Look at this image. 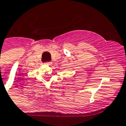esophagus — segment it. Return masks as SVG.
I'll list each match as a JSON object with an SVG mask.
<instances>
[{
	"label": "esophagus",
	"instance_id": "obj_1",
	"mask_svg": "<svg viewBox=\"0 0 126 126\" xmlns=\"http://www.w3.org/2000/svg\"><path fill=\"white\" fill-rule=\"evenodd\" d=\"M51 64H52V63H51V62H47L45 63V64H46V65H49V66Z\"/></svg>",
	"mask_w": 126,
	"mask_h": 126
}]
</instances>
